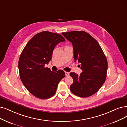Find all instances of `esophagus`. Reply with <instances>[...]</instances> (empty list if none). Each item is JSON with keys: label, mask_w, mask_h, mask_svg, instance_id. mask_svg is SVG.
I'll return each mask as SVG.
<instances>
[{"label": "esophagus", "mask_w": 127, "mask_h": 127, "mask_svg": "<svg viewBox=\"0 0 127 127\" xmlns=\"http://www.w3.org/2000/svg\"><path fill=\"white\" fill-rule=\"evenodd\" d=\"M65 76H67V77L69 76V73L68 72H65Z\"/></svg>", "instance_id": "34e87169"}]
</instances>
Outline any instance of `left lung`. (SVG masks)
<instances>
[{
  "label": "left lung",
  "mask_w": 127,
  "mask_h": 127,
  "mask_svg": "<svg viewBox=\"0 0 127 127\" xmlns=\"http://www.w3.org/2000/svg\"><path fill=\"white\" fill-rule=\"evenodd\" d=\"M71 42L74 62L81 64L82 72L80 75L71 72L73 82L70 89L73 94L87 97L96 93L104 83L108 64L98 43L86 32L73 31L63 33Z\"/></svg>",
  "instance_id": "8db88e82"
}]
</instances>
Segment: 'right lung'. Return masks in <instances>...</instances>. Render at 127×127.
Returning <instances> with one entry per match:
<instances>
[{
  "label": "right lung",
  "instance_id": "1",
  "mask_svg": "<svg viewBox=\"0 0 127 127\" xmlns=\"http://www.w3.org/2000/svg\"><path fill=\"white\" fill-rule=\"evenodd\" d=\"M64 41V38L59 34L43 31L34 35L22 52L18 63L20 77L25 87L35 97H52L59 82L65 77L62 70L54 72L44 67L51 60L55 46Z\"/></svg>",
  "mask_w": 127,
  "mask_h": 127
}]
</instances>
